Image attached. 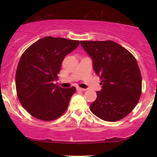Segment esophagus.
<instances>
[{
    "label": "esophagus",
    "instance_id": "1",
    "mask_svg": "<svg viewBox=\"0 0 157 157\" xmlns=\"http://www.w3.org/2000/svg\"><path fill=\"white\" fill-rule=\"evenodd\" d=\"M76 89L78 90V91H86V89H82V88H80V87H77Z\"/></svg>",
    "mask_w": 157,
    "mask_h": 157
}]
</instances>
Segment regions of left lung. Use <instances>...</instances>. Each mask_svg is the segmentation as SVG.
<instances>
[{
	"instance_id": "obj_1",
	"label": "left lung",
	"mask_w": 157,
	"mask_h": 157,
	"mask_svg": "<svg viewBox=\"0 0 157 157\" xmlns=\"http://www.w3.org/2000/svg\"><path fill=\"white\" fill-rule=\"evenodd\" d=\"M101 79L102 89L90 105L92 113L106 121L126 117L136 106L141 94V75L134 56L112 40L81 41Z\"/></svg>"
}]
</instances>
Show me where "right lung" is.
<instances>
[{
	"mask_svg": "<svg viewBox=\"0 0 157 157\" xmlns=\"http://www.w3.org/2000/svg\"><path fill=\"white\" fill-rule=\"evenodd\" d=\"M79 40L43 38L21 56L16 74L17 95L21 105L33 117L53 121L68 108L76 88L54 84L64 58L78 46Z\"/></svg>",
	"mask_w": 157,
	"mask_h": 157,
	"instance_id": "add662e5",
	"label": "right lung"
}]
</instances>
